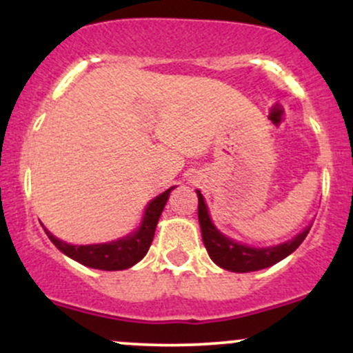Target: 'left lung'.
<instances>
[{
	"label": "left lung",
	"mask_w": 353,
	"mask_h": 353,
	"mask_svg": "<svg viewBox=\"0 0 353 353\" xmlns=\"http://www.w3.org/2000/svg\"><path fill=\"white\" fill-rule=\"evenodd\" d=\"M197 217H199V224L202 230V241H204L205 249L214 262L222 269L230 270V272H252V270H261L265 267H270L287 255H290L302 244L303 239L307 237L310 228H307L303 232L294 237L292 241L285 242V244L269 247V249H255V247H247L237 242L230 241L225 236H222L219 230L214 228L210 222L208 208L202 194L197 190Z\"/></svg>",
	"instance_id": "8db88e82"
}]
</instances>
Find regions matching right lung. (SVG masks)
<instances>
[{
  "instance_id": "add662e5",
  "label": "right lung",
  "mask_w": 353,
  "mask_h": 353,
  "mask_svg": "<svg viewBox=\"0 0 353 353\" xmlns=\"http://www.w3.org/2000/svg\"><path fill=\"white\" fill-rule=\"evenodd\" d=\"M171 189L164 190L161 196H157L151 204L145 209V216L143 224L137 232L132 236H128L121 241L109 242V244H96V245H70L66 242L59 241L52 236L51 232H48V237L63 254H66L68 257L74 259L79 264L92 267V269L99 270H123L129 269L141 259L148 254L149 247L154 239V230H156L157 221H159L161 212H163L165 202H168L169 192Z\"/></svg>"
}]
</instances>
